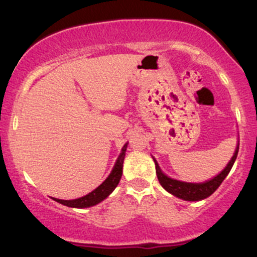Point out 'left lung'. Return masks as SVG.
Masks as SVG:
<instances>
[{
	"instance_id": "1",
	"label": "left lung",
	"mask_w": 257,
	"mask_h": 257,
	"mask_svg": "<svg viewBox=\"0 0 257 257\" xmlns=\"http://www.w3.org/2000/svg\"><path fill=\"white\" fill-rule=\"evenodd\" d=\"M238 150H239V144H238L234 155H233L232 159L229 161V163L227 164L225 169H223L219 175L215 176L214 179L209 180V181L206 182H203V184H190V182H182L178 181V180L168 178V176L164 175V174L162 173V170L159 169V166L157 164V162H156V159H153L156 163V174H157L159 184H161L162 187H163L164 190H167L168 192L184 200L194 202V200L204 199L206 197L211 196V194L217 190V187L222 184V181L225 180L226 176L228 175L229 170L232 169L235 158H237Z\"/></svg>"
}]
</instances>
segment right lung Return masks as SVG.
I'll use <instances>...</instances> for the list:
<instances>
[{
    "label": "right lung",
    "instance_id": "add662e5",
    "mask_svg": "<svg viewBox=\"0 0 257 257\" xmlns=\"http://www.w3.org/2000/svg\"><path fill=\"white\" fill-rule=\"evenodd\" d=\"M125 150H126V144L123 146L122 152H120L119 157L117 159L116 164H114L113 169H112V172L110 175H108V178L106 179L98 188H95L93 192L85 194L84 197H81V198H77V199L63 200V199L54 198V200H57V202L60 203V204L71 206V208H88V206H93L98 204V203L101 202V200H104L106 197H107L108 194L116 188V186L118 185L120 178H122L123 161H124Z\"/></svg>",
    "mask_w": 257,
    "mask_h": 257
}]
</instances>
